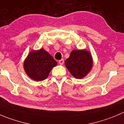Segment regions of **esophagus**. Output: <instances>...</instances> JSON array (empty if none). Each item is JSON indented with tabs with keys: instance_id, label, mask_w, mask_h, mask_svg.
<instances>
[{
	"instance_id": "1",
	"label": "esophagus",
	"mask_w": 124,
	"mask_h": 124,
	"mask_svg": "<svg viewBox=\"0 0 124 124\" xmlns=\"http://www.w3.org/2000/svg\"><path fill=\"white\" fill-rule=\"evenodd\" d=\"M64 60H63V59H61V60H59V61H58V63H59V64H60V65H63V64H64Z\"/></svg>"
}]
</instances>
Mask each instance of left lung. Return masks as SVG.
I'll return each mask as SVG.
<instances>
[{
    "instance_id": "obj_1",
    "label": "left lung",
    "mask_w": 124,
    "mask_h": 124,
    "mask_svg": "<svg viewBox=\"0 0 124 124\" xmlns=\"http://www.w3.org/2000/svg\"><path fill=\"white\" fill-rule=\"evenodd\" d=\"M65 65L70 74L76 78L85 77L93 66V58L86 50H74L65 61Z\"/></svg>"
}]
</instances>
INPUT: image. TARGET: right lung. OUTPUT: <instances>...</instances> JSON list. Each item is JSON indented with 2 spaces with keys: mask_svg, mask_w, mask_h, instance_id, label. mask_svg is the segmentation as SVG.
<instances>
[{
  "mask_svg": "<svg viewBox=\"0 0 124 124\" xmlns=\"http://www.w3.org/2000/svg\"><path fill=\"white\" fill-rule=\"evenodd\" d=\"M57 62L45 50H32L23 63L25 73L33 80L42 81L48 77L50 70Z\"/></svg>",
  "mask_w": 124,
  "mask_h": 124,
  "instance_id": "obj_1",
  "label": "right lung"
}]
</instances>
